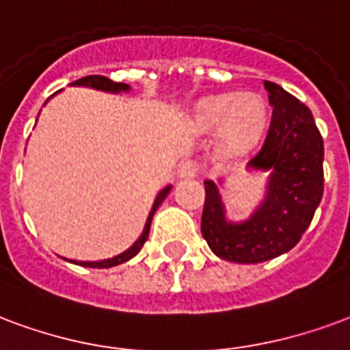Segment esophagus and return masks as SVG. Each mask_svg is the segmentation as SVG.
<instances>
[{
  "label": "esophagus",
  "mask_w": 350,
  "mask_h": 350,
  "mask_svg": "<svg viewBox=\"0 0 350 350\" xmlns=\"http://www.w3.org/2000/svg\"><path fill=\"white\" fill-rule=\"evenodd\" d=\"M178 176L182 180H191V178H196L198 176V165L195 161H185L180 165L178 168Z\"/></svg>",
  "instance_id": "obj_1"
}]
</instances>
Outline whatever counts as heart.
<instances>
[{
	"label": "heart",
	"mask_w": 350,
	"mask_h": 350,
	"mask_svg": "<svg viewBox=\"0 0 350 350\" xmlns=\"http://www.w3.org/2000/svg\"><path fill=\"white\" fill-rule=\"evenodd\" d=\"M195 128L202 133L221 129L222 148L247 152L265 122V103L258 94H219L202 100L195 109Z\"/></svg>",
	"instance_id": "heart-1"
}]
</instances>
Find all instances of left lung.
I'll return each mask as SVG.
<instances>
[{"instance_id":"1","label":"left lung","mask_w":350,"mask_h":350,"mask_svg":"<svg viewBox=\"0 0 350 350\" xmlns=\"http://www.w3.org/2000/svg\"><path fill=\"white\" fill-rule=\"evenodd\" d=\"M273 118L248 170L267 172L265 196L245 221H230L219 182L206 180L202 235L221 260L261 263L286 254L310 226L323 198V137L312 111L273 81H263Z\"/></svg>"}]
</instances>
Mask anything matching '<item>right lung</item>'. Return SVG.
I'll use <instances>...</instances> for the list:
<instances>
[{
	"label": "right lung",
	"instance_id": "add662e5",
	"mask_svg": "<svg viewBox=\"0 0 350 350\" xmlns=\"http://www.w3.org/2000/svg\"><path fill=\"white\" fill-rule=\"evenodd\" d=\"M70 87H89V89H96V90H102V92H111V94H120V92H129L131 87L126 85V83H115L107 79V77L103 76H87V77H81V79H77V81L70 83ZM46 105V103H44ZM170 189L172 185H167V187H163L157 196H155L154 200V206L150 209L148 213V219H146V224H144V230H142V234L139 235V239L128 248V250H124L120 252L118 256H113V258H107V260H100V261H77V260H63L70 261V263H76V265H81V267H94V269H109V267H115V265H120V263H126L129 261L131 258H135L139 252H141L142 245L146 243L148 239V234H150V224H152V219H154V213L157 211V208L161 206L163 200L167 198L168 193H170Z\"/></svg>",
	"mask_w": 350,
	"mask_h": 350
}]
</instances>
